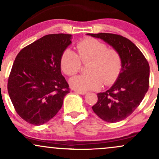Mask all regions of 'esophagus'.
I'll use <instances>...</instances> for the list:
<instances>
[{
  "label": "esophagus",
  "instance_id": "1",
  "mask_svg": "<svg viewBox=\"0 0 159 159\" xmlns=\"http://www.w3.org/2000/svg\"><path fill=\"white\" fill-rule=\"evenodd\" d=\"M75 92L77 93H78V94H81V95H84L87 93L84 92V91H81V90H75Z\"/></svg>",
  "mask_w": 159,
  "mask_h": 159
}]
</instances>
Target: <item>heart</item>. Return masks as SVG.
Instances as JSON below:
<instances>
[{
  "label": "heart",
  "instance_id": "obj_1",
  "mask_svg": "<svg viewBox=\"0 0 159 159\" xmlns=\"http://www.w3.org/2000/svg\"><path fill=\"white\" fill-rule=\"evenodd\" d=\"M78 54L69 48L63 51L61 57L62 70L67 75L77 74L81 68V62L87 63L88 73L71 78L69 83L77 90H95L104 85H110L116 81L122 68L120 53L114 48H107L106 44L94 39L85 38L76 45Z\"/></svg>",
  "mask_w": 159,
  "mask_h": 159
}]
</instances>
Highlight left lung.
Returning a JSON list of instances; mask_svg holds the SVG:
<instances>
[{
  "label": "left lung",
  "mask_w": 159,
  "mask_h": 159,
  "mask_svg": "<svg viewBox=\"0 0 159 159\" xmlns=\"http://www.w3.org/2000/svg\"><path fill=\"white\" fill-rule=\"evenodd\" d=\"M87 35L104 40L121 56L122 68L116 82L109 90L97 94V102L92 107L104 121L120 122L132 114L148 90V61L140 49L123 36L107 33Z\"/></svg>",
  "instance_id": "8db88e82"
}]
</instances>
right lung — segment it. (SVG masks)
Returning <instances> with one entry per match:
<instances>
[{
  "instance_id": "obj_1",
  "label": "right lung",
  "mask_w": 159,
  "mask_h": 159,
  "mask_svg": "<svg viewBox=\"0 0 159 159\" xmlns=\"http://www.w3.org/2000/svg\"><path fill=\"white\" fill-rule=\"evenodd\" d=\"M71 38V34H48L16 56L7 90L16 111L27 123L43 125L61 108L70 89L61 74V57Z\"/></svg>"
}]
</instances>
